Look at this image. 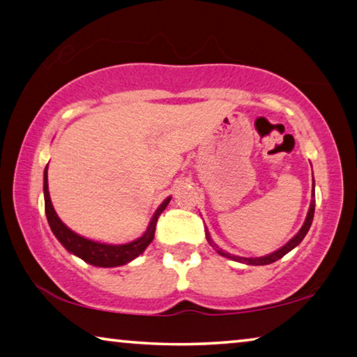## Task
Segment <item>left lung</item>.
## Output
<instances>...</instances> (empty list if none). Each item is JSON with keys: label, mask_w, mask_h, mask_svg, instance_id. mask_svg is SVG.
<instances>
[{"label": "left lung", "mask_w": 357, "mask_h": 357, "mask_svg": "<svg viewBox=\"0 0 357 357\" xmlns=\"http://www.w3.org/2000/svg\"><path fill=\"white\" fill-rule=\"evenodd\" d=\"M313 197H315V181H313ZM313 214H315V200H312V202H310L309 213H307L305 220H304V223H302V227H301L299 231L296 233L294 236H293L291 239H289L285 245H282L279 250H275V252H273V253H268V255H264V257H255V258L252 257V258H245V257L231 255V253H228V252H225V250H222L220 247L214 243L213 238H211V234H209V231H208V228H206V239H208L209 245L213 247V249H214L217 253H219V255L225 257V258H229V259H233V261L244 263V264H250V266H264V264H271V263L277 261V259H280L282 257H285L288 252H291V250L294 249V247H298V245L302 243V239L305 238L307 231H309V229H310L312 220H313Z\"/></svg>", "instance_id": "left-lung-1"}]
</instances>
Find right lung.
<instances>
[{
    "instance_id": "obj_1",
    "label": "right lung",
    "mask_w": 357,
    "mask_h": 357,
    "mask_svg": "<svg viewBox=\"0 0 357 357\" xmlns=\"http://www.w3.org/2000/svg\"><path fill=\"white\" fill-rule=\"evenodd\" d=\"M48 165L44 170V200H45V215L48 220L55 238L63 244V247L72 255L82 258L83 261L88 264L98 266V268H116V266H123L130 263L132 259L140 257L142 253L146 250V247L153 243L154 231H155V223L162 211L167 208V204L170 203L172 197H167L164 202L160 203V206L155 209L149 220V225L140 238L135 241H130L128 244H107L99 243V241H93L88 238H83L75 231H72L69 227H66L59 219L55 208H53L50 200V192H48V178H47Z\"/></svg>"
}]
</instances>
